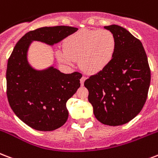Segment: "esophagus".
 <instances>
[{
    "instance_id": "esophagus-1",
    "label": "esophagus",
    "mask_w": 158,
    "mask_h": 158,
    "mask_svg": "<svg viewBox=\"0 0 158 158\" xmlns=\"http://www.w3.org/2000/svg\"><path fill=\"white\" fill-rule=\"evenodd\" d=\"M85 79H86V78H85L84 76H82V78L80 79V84H81L82 86L84 85V81H85Z\"/></svg>"
}]
</instances>
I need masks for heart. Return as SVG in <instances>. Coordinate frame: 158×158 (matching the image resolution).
Returning a JSON list of instances; mask_svg holds the SVG:
<instances>
[{"instance_id": "b5f03b06", "label": "heart", "mask_w": 158, "mask_h": 158, "mask_svg": "<svg viewBox=\"0 0 158 158\" xmlns=\"http://www.w3.org/2000/svg\"><path fill=\"white\" fill-rule=\"evenodd\" d=\"M116 38L108 30H80L69 35L64 41V50L56 51L61 63L73 65L79 60V66L89 74L104 70L114 59Z\"/></svg>"}]
</instances>
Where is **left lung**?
<instances>
[{
  "instance_id": "1",
  "label": "left lung",
  "mask_w": 158,
  "mask_h": 158,
  "mask_svg": "<svg viewBox=\"0 0 158 158\" xmlns=\"http://www.w3.org/2000/svg\"><path fill=\"white\" fill-rule=\"evenodd\" d=\"M114 34L116 51L110 64L84 82L96 118L103 124L118 126L134 118L148 93L151 71L142 42L118 25L104 26Z\"/></svg>"
}]
</instances>
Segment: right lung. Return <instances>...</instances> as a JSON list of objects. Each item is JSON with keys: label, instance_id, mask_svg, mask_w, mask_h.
I'll list each match as a JSON object with an SVG mask.
<instances>
[{"label": "right lung", "instance_id": "obj_1", "mask_svg": "<svg viewBox=\"0 0 158 158\" xmlns=\"http://www.w3.org/2000/svg\"><path fill=\"white\" fill-rule=\"evenodd\" d=\"M78 31L71 26L41 27L29 31L14 47L7 63V98L19 118L38 131H53L69 117L66 103L80 86L82 74H64L54 66L36 69L29 63L31 43L54 46Z\"/></svg>", "mask_w": 158, "mask_h": 158}]
</instances>
